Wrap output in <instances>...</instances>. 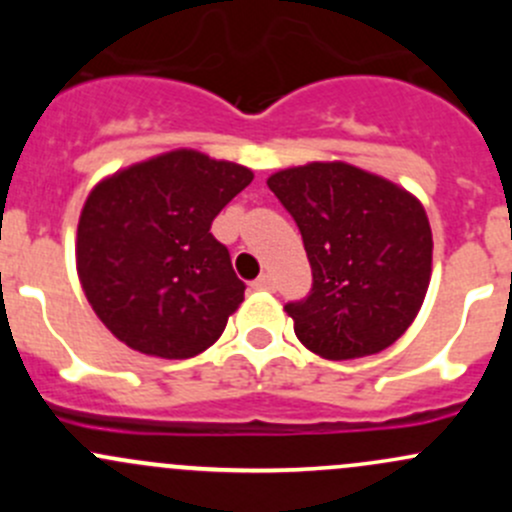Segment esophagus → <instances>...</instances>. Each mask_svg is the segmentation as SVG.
I'll return each mask as SVG.
<instances>
[{"label":"esophagus","mask_w":512,"mask_h":512,"mask_svg":"<svg viewBox=\"0 0 512 512\" xmlns=\"http://www.w3.org/2000/svg\"><path fill=\"white\" fill-rule=\"evenodd\" d=\"M252 287H255V289H275V280H272V275H260L255 282H252Z\"/></svg>","instance_id":"1"}]
</instances>
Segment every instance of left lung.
<instances>
[{
    "instance_id": "left-lung-1",
    "label": "left lung",
    "mask_w": 512,
    "mask_h": 512,
    "mask_svg": "<svg viewBox=\"0 0 512 512\" xmlns=\"http://www.w3.org/2000/svg\"><path fill=\"white\" fill-rule=\"evenodd\" d=\"M302 232L312 292L289 302L309 352L344 361L391 347L421 309L433 237L421 200L356 165L307 163L267 178Z\"/></svg>"
}]
</instances>
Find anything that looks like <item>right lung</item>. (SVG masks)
I'll list each match as a JSON object with an SVG mask.
<instances>
[{
  "instance_id": "right-lung-1",
  "label": "right lung",
  "mask_w": 512,
  "mask_h": 512,
  "mask_svg": "<svg viewBox=\"0 0 512 512\" xmlns=\"http://www.w3.org/2000/svg\"><path fill=\"white\" fill-rule=\"evenodd\" d=\"M252 178L245 165L178 148L94 185L76 230V272L113 337L160 359L218 342L245 282L210 225Z\"/></svg>"
}]
</instances>
